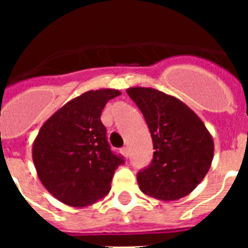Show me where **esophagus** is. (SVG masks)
Masks as SVG:
<instances>
[{
  "mask_svg": "<svg viewBox=\"0 0 248 248\" xmlns=\"http://www.w3.org/2000/svg\"><path fill=\"white\" fill-rule=\"evenodd\" d=\"M120 151H122L123 156L125 157V159H128V156H129V150H128V148H123Z\"/></svg>",
  "mask_w": 248,
  "mask_h": 248,
  "instance_id": "34e87169",
  "label": "esophagus"
}]
</instances>
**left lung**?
I'll return each mask as SVG.
<instances>
[{
    "label": "left lung",
    "instance_id": "obj_1",
    "mask_svg": "<svg viewBox=\"0 0 248 248\" xmlns=\"http://www.w3.org/2000/svg\"><path fill=\"white\" fill-rule=\"evenodd\" d=\"M126 93L143 113L155 149L150 165L138 172L139 189L163 201L189 195L211 166V134L196 113L172 95L144 87Z\"/></svg>",
    "mask_w": 248,
    "mask_h": 248
}]
</instances>
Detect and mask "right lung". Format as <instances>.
I'll return each instance as SVG.
<instances>
[{
	"label": "right lung",
	"mask_w": 248,
	"mask_h": 248,
	"mask_svg": "<svg viewBox=\"0 0 248 248\" xmlns=\"http://www.w3.org/2000/svg\"><path fill=\"white\" fill-rule=\"evenodd\" d=\"M117 89L83 93L46 120L32 146L39 180L57 200L85 207L104 199L122 156L113 154L100 122L105 104Z\"/></svg>",
	"instance_id": "1"
}]
</instances>
